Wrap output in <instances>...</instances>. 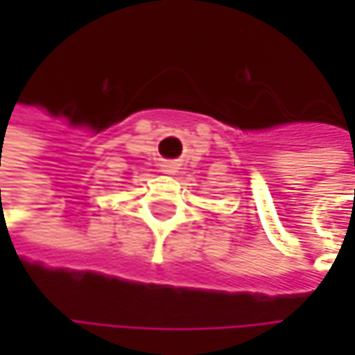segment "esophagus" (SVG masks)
Returning <instances> with one entry per match:
<instances>
[{
	"label": "esophagus",
	"instance_id": "1",
	"mask_svg": "<svg viewBox=\"0 0 355 355\" xmlns=\"http://www.w3.org/2000/svg\"><path fill=\"white\" fill-rule=\"evenodd\" d=\"M160 171H162L164 175H173V173H177V162H173V160H164V162L160 164Z\"/></svg>",
	"mask_w": 355,
	"mask_h": 355
}]
</instances>
